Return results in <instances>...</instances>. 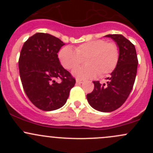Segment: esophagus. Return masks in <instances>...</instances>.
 I'll list each match as a JSON object with an SVG mask.
<instances>
[{"mask_svg": "<svg viewBox=\"0 0 153 153\" xmlns=\"http://www.w3.org/2000/svg\"><path fill=\"white\" fill-rule=\"evenodd\" d=\"M83 81H84V80L80 79V78H76V83H78V84H81Z\"/></svg>", "mask_w": 153, "mask_h": 153, "instance_id": "1", "label": "esophagus"}]
</instances>
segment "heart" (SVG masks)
I'll return each instance as SVG.
<instances>
[{"label": "heart", "instance_id": "1", "mask_svg": "<svg viewBox=\"0 0 153 153\" xmlns=\"http://www.w3.org/2000/svg\"><path fill=\"white\" fill-rule=\"evenodd\" d=\"M58 58L67 69H73L84 59L86 65L72 71L78 78H94L98 75L103 78L115 69L119 61L120 50L116 43L98 39L80 44L75 50L70 47H63L58 52Z\"/></svg>", "mask_w": 153, "mask_h": 153}]
</instances>
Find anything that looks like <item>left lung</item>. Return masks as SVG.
Masks as SVG:
<instances>
[{
  "label": "left lung",
  "mask_w": 153,
  "mask_h": 153,
  "mask_svg": "<svg viewBox=\"0 0 153 153\" xmlns=\"http://www.w3.org/2000/svg\"><path fill=\"white\" fill-rule=\"evenodd\" d=\"M116 42L120 58L115 70L106 84L93 81L94 89L86 95L92 108L100 112H109L118 109L127 99L135 83L138 68V58L135 46L122 35H106Z\"/></svg>",
  "instance_id": "left-lung-1"
}]
</instances>
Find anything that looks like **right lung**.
Here are the masks:
<instances>
[{
    "label": "right lung",
    "mask_w": 153,
    "mask_h": 153,
    "mask_svg": "<svg viewBox=\"0 0 153 153\" xmlns=\"http://www.w3.org/2000/svg\"><path fill=\"white\" fill-rule=\"evenodd\" d=\"M64 45L59 38L38 32L29 38L21 51L18 67L23 88L31 102L44 111L64 106L75 86V79L58 59Z\"/></svg>",
    "instance_id": "right-lung-1"
}]
</instances>
